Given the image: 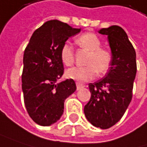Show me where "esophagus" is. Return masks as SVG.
Returning a JSON list of instances; mask_svg holds the SVG:
<instances>
[{
  "label": "esophagus",
  "mask_w": 147,
  "mask_h": 147,
  "mask_svg": "<svg viewBox=\"0 0 147 147\" xmlns=\"http://www.w3.org/2000/svg\"><path fill=\"white\" fill-rule=\"evenodd\" d=\"M76 86H77V89H78V90L84 87V85L82 84H80V83H76Z\"/></svg>",
  "instance_id": "obj_1"
}]
</instances>
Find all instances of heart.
Wrapping results in <instances>:
<instances>
[{
	"label": "heart",
	"mask_w": 147,
	"mask_h": 147,
	"mask_svg": "<svg viewBox=\"0 0 147 147\" xmlns=\"http://www.w3.org/2000/svg\"><path fill=\"white\" fill-rule=\"evenodd\" d=\"M76 43L82 49L89 52L84 61V67H74L67 70L68 79L80 83L87 82L95 78L96 74H106L112 64L113 56L109 49L101 47V41L94 33L88 32L76 39ZM60 58L66 66H72L75 61L73 47L68 42L63 43L60 50Z\"/></svg>",
	"instance_id": "b5f03b06"
}]
</instances>
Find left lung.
<instances>
[{
    "label": "left lung",
    "instance_id": "left-lung-1",
    "mask_svg": "<svg viewBox=\"0 0 147 147\" xmlns=\"http://www.w3.org/2000/svg\"><path fill=\"white\" fill-rule=\"evenodd\" d=\"M99 32L108 36L113 60L103 79L89 84L91 97L84 111L93 125L108 129L122 118L132 99L136 51L121 26L102 28Z\"/></svg>",
    "mask_w": 147,
    "mask_h": 147
}]
</instances>
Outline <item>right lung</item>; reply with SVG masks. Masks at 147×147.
<instances>
[{
  "label": "right lung",
  "instance_id": "1",
  "mask_svg": "<svg viewBox=\"0 0 147 147\" xmlns=\"http://www.w3.org/2000/svg\"><path fill=\"white\" fill-rule=\"evenodd\" d=\"M80 32L67 23L52 20L33 32L23 56L22 88L26 111L37 125L47 126L60 119L64 101L76 90L74 79L57 83L64 73L61 47Z\"/></svg>",
  "mask_w": 147,
  "mask_h": 147
}]
</instances>
